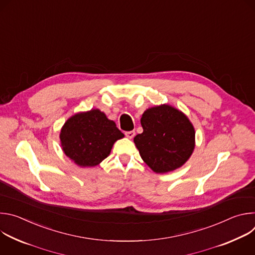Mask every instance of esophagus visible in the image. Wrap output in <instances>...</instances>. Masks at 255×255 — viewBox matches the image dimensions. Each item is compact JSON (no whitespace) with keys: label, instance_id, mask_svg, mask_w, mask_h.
<instances>
[{"label":"esophagus","instance_id":"34e87169","mask_svg":"<svg viewBox=\"0 0 255 255\" xmlns=\"http://www.w3.org/2000/svg\"><path fill=\"white\" fill-rule=\"evenodd\" d=\"M125 135L127 138L132 139L135 136V131H127V132H125Z\"/></svg>","mask_w":255,"mask_h":255}]
</instances>
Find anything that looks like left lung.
Here are the masks:
<instances>
[{"mask_svg": "<svg viewBox=\"0 0 255 255\" xmlns=\"http://www.w3.org/2000/svg\"><path fill=\"white\" fill-rule=\"evenodd\" d=\"M143 132L134 137L140 156L154 172L165 173L183 166L195 149V128L176 108L163 104L145 110Z\"/></svg>", "mask_w": 255, "mask_h": 255, "instance_id": "8db88e82", "label": "left lung"}]
</instances>
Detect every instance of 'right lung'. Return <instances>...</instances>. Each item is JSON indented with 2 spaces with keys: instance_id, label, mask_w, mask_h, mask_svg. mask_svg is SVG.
Instances as JSON below:
<instances>
[{
  "instance_id": "obj_1",
  "label": "right lung",
  "mask_w": 255,
  "mask_h": 255,
  "mask_svg": "<svg viewBox=\"0 0 255 255\" xmlns=\"http://www.w3.org/2000/svg\"><path fill=\"white\" fill-rule=\"evenodd\" d=\"M124 134L99 109L79 112L63 124L59 138L62 151L77 165L93 167L110 154Z\"/></svg>"
}]
</instances>
